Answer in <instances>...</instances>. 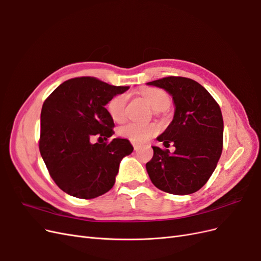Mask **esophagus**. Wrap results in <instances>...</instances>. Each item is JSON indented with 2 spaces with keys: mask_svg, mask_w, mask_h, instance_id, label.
Returning <instances> with one entry per match:
<instances>
[{
  "mask_svg": "<svg viewBox=\"0 0 261 261\" xmlns=\"http://www.w3.org/2000/svg\"><path fill=\"white\" fill-rule=\"evenodd\" d=\"M133 146H134V149H135V150H138L140 148V145L135 144V143H133Z\"/></svg>",
  "mask_w": 261,
  "mask_h": 261,
  "instance_id": "esophagus-1",
  "label": "esophagus"
}]
</instances>
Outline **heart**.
<instances>
[{
  "mask_svg": "<svg viewBox=\"0 0 261 261\" xmlns=\"http://www.w3.org/2000/svg\"><path fill=\"white\" fill-rule=\"evenodd\" d=\"M141 94L147 100L154 111L160 112L167 109L170 106V98L167 93L161 89L155 88H145L141 89ZM127 102V96L125 93L118 94L111 99L108 105V111L114 121L120 122L125 115V106ZM158 132V127L154 125L139 124L135 122H128L122 125L118 128L120 136L127 138L133 143L141 144L147 141L150 137L153 136Z\"/></svg>",
  "mask_w": 261,
  "mask_h": 261,
  "instance_id": "heart-1",
  "label": "heart"
}]
</instances>
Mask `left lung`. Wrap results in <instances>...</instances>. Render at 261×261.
<instances>
[{
    "mask_svg": "<svg viewBox=\"0 0 261 261\" xmlns=\"http://www.w3.org/2000/svg\"><path fill=\"white\" fill-rule=\"evenodd\" d=\"M167 91L174 116L156 140L174 152L153 146L146 164L155 187L174 195L193 194L207 183L222 153L223 118L219 105L207 89L185 77H165L147 83Z\"/></svg>",
    "mask_w": 261,
    "mask_h": 261,
    "instance_id": "1",
    "label": "left lung"
}]
</instances>
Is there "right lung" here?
Segmentation results:
<instances>
[{"label":"right lung","mask_w":261,"mask_h":261,"mask_svg":"<svg viewBox=\"0 0 261 261\" xmlns=\"http://www.w3.org/2000/svg\"><path fill=\"white\" fill-rule=\"evenodd\" d=\"M128 86H112L92 77L66 81L44 101L39 149L53 180L76 198L92 199L115 183L123 158L133 152L128 139L91 143L113 135V118L106 106Z\"/></svg>","instance_id":"add662e5"}]
</instances>
